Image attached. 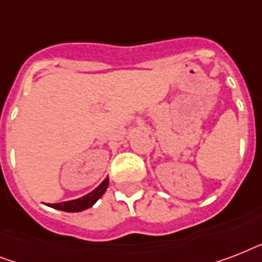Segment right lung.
<instances>
[{
	"instance_id": "obj_1",
	"label": "right lung",
	"mask_w": 262,
	"mask_h": 262,
	"mask_svg": "<svg viewBox=\"0 0 262 262\" xmlns=\"http://www.w3.org/2000/svg\"><path fill=\"white\" fill-rule=\"evenodd\" d=\"M107 186H108V178L104 179L95 190H92L91 193L85 194L84 197L71 200V201H65V203L50 204V207L63 212H81L84 211V209H88V208L92 207V205L104 194Z\"/></svg>"
}]
</instances>
